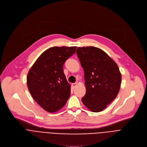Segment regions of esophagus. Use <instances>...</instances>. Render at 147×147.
Here are the masks:
<instances>
[{
	"mask_svg": "<svg viewBox=\"0 0 147 147\" xmlns=\"http://www.w3.org/2000/svg\"><path fill=\"white\" fill-rule=\"evenodd\" d=\"M77 85H78L77 83H74V84H72V86L73 87V88H75L77 86Z\"/></svg>",
	"mask_w": 147,
	"mask_h": 147,
	"instance_id": "obj_1",
	"label": "esophagus"
}]
</instances>
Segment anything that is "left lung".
Segmentation results:
<instances>
[{
	"label": "left lung",
	"mask_w": 147,
	"mask_h": 147,
	"mask_svg": "<svg viewBox=\"0 0 147 147\" xmlns=\"http://www.w3.org/2000/svg\"><path fill=\"white\" fill-rule=\"evenodd\" d=\"M76 53L84 71L86 94L82 102L92 112L102 111L119 91V67L108 54L96 47H78Z\"/></svg>",
	"instance_id": "1"
}]
</instances>
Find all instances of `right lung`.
Here are the masks:
<instances>
[{
    "label": "right lung",
    "mask_w": 147,
    "mask_h": 147,
    "mask_svg": "<svg viewBox=\"0 0 147 147\" xmlns=\"http://www.w3.org/2000/svg\"><path fill=\"white\" fill-rule=\"evenodd\" d=\"M76 47H52L43 52L27 76L29 91L36 102L52 113L64 107L71 95V86L63 72L65 62Z\"/></svg>",
    "instance_id": "1"
}]
</instances>
